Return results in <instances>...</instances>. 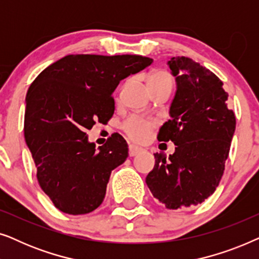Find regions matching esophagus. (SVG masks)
I'll list each match as a JSON object with an SVG mask.
<instances>
[{
    "label": "esophagus",
    "mask_w": 259,
    "mask_h": 259,
    "mask_svg": "<svg viewBox=\"0 0 259 259\" xmlns=\"http://www.w3.org/2000/svg\"><path fill=\"white\" fill-rule=\"evenodd\" d=\"M141 151H143V148L139 147V146H136V145H130V146H128L130 157H134V155L139 154Z\"/></svg>",
    "instance_id": "34e87169"
}]
</instances>
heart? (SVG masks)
<instances>
[{
	"label": "heart",
	"mask_w": 259,
	"mask_h": 259,
	"mask_svg": "<svg viewBox=\"0 0 259 259\" xmlns=\"http://www.w3.org/2000/svg\"><path fill=\"white\" fill-rule=\"evenodd\" d=\"M160 84L171 86V77L166 72L157 70L148 76L147 86H160ZM153 125L154 123L151 120L140 118V116H131L123 123V131L132 140L145 141L150 137Z\"/></svg>",
	"instance_id": "heart-1"
}]
</instances>
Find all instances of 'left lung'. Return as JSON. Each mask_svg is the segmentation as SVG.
<instances>
[{"label":"left lung","mask_w":259,"mask_h":259,"mask_svg":"<svg viewBox=\"0 0 259 259\" xmlns=\"http://www.w3.org/2000/svg\"><path fill=\"white\" fill-rule=\"evenodd\" d=\"M176 77L169 119L160 127L159 141H173L168 157L155 153L146 177L154 198L166 208L201 204L215 191L225 168L236 116L219 77L194 60L177 56L167 61Z\"/></svg>","instance_id":"8db88e82"}]
</instances>
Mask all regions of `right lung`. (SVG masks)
Returning a JSON list of instances; mask_svg holds the SVG:
<instances>
[{"instance_id":"1","label":"right lung","mask_w":259,"mask_h":259,"mask_svg":"<svg viewBox=\"0 0 259 259\" xmlns=\"http://www.w3.org/2000/svg\"><path fill=\"white\" fill-rule=\"evenodd\" d=\"M153 60L140 55H67L38 74L26 97L24 139L44 192L60 211L86 214L104 201L109 177L128 157L118 133L95 147L87 130L114 113L120 81Z\"/></svg>"}]
</instances>
